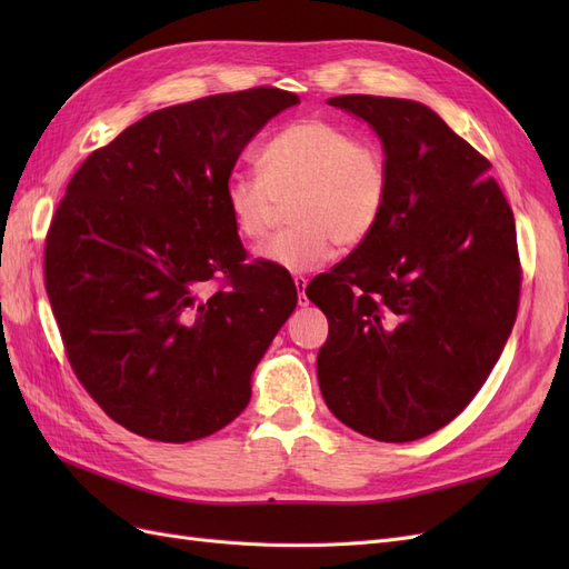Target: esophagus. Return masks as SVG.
Segmentation results:
<instances>
[{
	"label": "esophagus",
	"instance_id": "1",
	"mask_svg": "<svg viewBox=\"0 0 569 569\" xmlns=\"http://www.w3.org/2000/svg\"><path fill=\"white\" fill-rule=\"evenodd\" d=\"M295 284H297V289H299V306H308V299H306V278L303 274H297L295 278Z\"/></svg>",
	"mask_w": 569,
	"mask_h": 569
}]
</instances>
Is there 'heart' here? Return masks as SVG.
<instances>
[{"instance_id":"heart-1","label":"heart","mask_w":569,"mask_h":569,"mask_svg":"<svg viewBox=\"0 0 569 569\" xmlns=\"http://www.w3.org/2000/svg\"><path fill=\"white\" fill-rule=\"evenodd\" d=\"M261 173H234L226 203L247 242L263 239L282 203L291 228L258 249L289 272L320 268L339 249L366 244L380 228L391 197V161L382 144L332 120L311 116L284 126L263 144Z\"/></svg>"}]
</instances>
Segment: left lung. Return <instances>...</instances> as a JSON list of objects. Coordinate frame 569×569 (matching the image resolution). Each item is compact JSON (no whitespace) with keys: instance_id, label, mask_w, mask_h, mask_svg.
I'll return each mask as SVG.
<instances>
[{"instance_id":"obj_1","label":"left lung","mask_w":569,"mask_h":569,"mask_svg":"<svg viewBox=\"0 0 569 569\" xmlns=\"http://www.w3.org/2000/svg\"><path fill=\"white\" fill-rule=\"evenodd\" d=\"M391 161L380 228L306 287L330 322L318 382L335 416L377 441L449 425L487 382L518 316L515 218L491 163L420 101L341 94Z\"/></svg>"}]
</instances>
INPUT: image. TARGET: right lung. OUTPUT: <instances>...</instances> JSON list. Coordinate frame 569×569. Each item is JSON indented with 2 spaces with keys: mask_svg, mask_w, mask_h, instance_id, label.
Returning a JSON list of instances; mask_svg holds the SVG:
<instances>
[{
  "mask_svg": "<svg viewBox=\"0 0 569 569\" xmlns=\"http://www.w3.org/2000/svg\"><path fill=\"white\" fill-rule=\"evenodd\" d=\"M299 104L278 88L153 111L92 151L44 244V284L80 385L111 420L168 443L242 412L297 287L247 263L226 203L239 153Z\"/></svg>",
  "mask_w": 569,
  "mask_h": 569,
  "instance_id": "1",
  "label": "right lung"
}]
</instances>
